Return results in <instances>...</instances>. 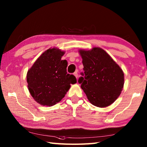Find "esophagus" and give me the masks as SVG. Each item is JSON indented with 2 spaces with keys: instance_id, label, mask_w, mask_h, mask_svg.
Returning a JSON list of instances; mask_svg holds the SVG:
<instances>
[{
  "instance_id": "esophagus-1",
  "label": "esophagus",
  "mask_w": 147,
  "mask_h": 147,
  "mask_svg": "<svg viewBox=\"0 0 147 147\" xmlns=\"http://www.w3.org/2000/svg\"><path fill=\"white\" fill-rule=\"evenodd\" d=\"M74 76H75L76 78H78V72L77 71H76V72H74Z\"/></svg>"
}]
</instances>
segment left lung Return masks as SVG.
I'll return each mask as SVG.
<instances>
[{"mask_svg":"<svg viewBox=\"0 0 147 147\" xmlns=\"http://www.w3.org/2000/svg\"><path fill=\"white\" fill-rule=\"evenodd\" d=\"M84 72L78 82L92 104L99 107L112 104L120 95L124 86V73L104 50H80Z\"/></svg>","mask_w":147,"mask_h":147,"instance_id":"left-lung-1","label":"left lung"}]
</instances>
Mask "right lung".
Masks as SVG:
<instances>
[{"label":"right lung","instance_id":"right-lung-1","mask_svg":"<svg viewBox=\"0 0 147 147\" xmlns=\"http://www.w3.org/2000/svg\"><path fill=\"white\" fill-rule=\"evenodd\" d=\"M64 52L49 49L44 52L28 71L29 92L40 104L52 106L60 102L70 88L76 83L73 74L67 73V62L61 60Z\"/></svg>","mask_w":147,"mask_h":147}]
</instances>
